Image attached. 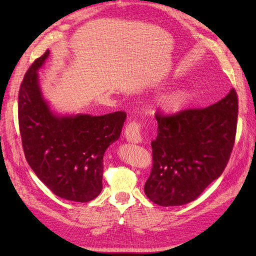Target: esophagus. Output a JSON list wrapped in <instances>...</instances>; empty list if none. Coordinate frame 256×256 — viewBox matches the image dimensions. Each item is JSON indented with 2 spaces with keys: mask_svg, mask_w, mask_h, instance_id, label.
Segmentation results:
<instances>
[{
  "mask_svg": "<svg viewBox=\"0 0 256 256\" xmlns=\"http://www.w3.org/2000/svg\"><path fill=\"white\" fill-rule=\"evenodd\" d=\"M144 126L142 122L138 121H132L130 122L126 128H125V136H126L128 140L132 143H140L142 140V136H140V131Z\"/></svg>",
  "mask_w": 256,
  "mask_h": 256,
  "instance_id": "obj_1",
  "label": "esophagus"
}]
</instances>
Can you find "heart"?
<instances>
[{
    "instance_id": "obj_1",
    "label": "heart",
    "mask_w": 256,
    "mask_h": 256,
    "mask_svg": "<svg viewBox=\"0 0 256 256\" xmlns=\"http://www.w3.org/2000/svg\"><path fill=\"white\" fill-rule=\"evenodd\" d=\"M184 102V96L180 94H175L170 96H167L165 99V104L166 106L170 108H179Z\"/></svg>"
}]
</instances>
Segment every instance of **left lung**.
Returning a JSON list of instances; mask_svg holds the SVG:
<instances>
[{
    "instance_id": "8db88e82",
    "label": "left lung",
    "mask_w": 256,
    "mask_h": 256,
    "mask_svg": "<svg viewBox=\"0 0 256 256\" xmlns=\"http://www.w3.org/2000/svg\"><path fill=\"white\" fill-rule=\"evenodd\" d=\"M238 94L210 106L157 112V138L150 143L153 167L144 192L154 204L182 206L197 199L219 178L236 142Z\"/></svg>"
}]
</instances>
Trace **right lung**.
Instances as JSON below:
<instances>
[{
  "instance_id": "obj_1",
  "label": "right lung",
  "mask_w": 256,
  "mask_h": 256,
  "mask_svg": "<svg viewBox=\"0 0 256 256\" xmlns=\"http://www.w3.org/2000/svg\"><path fill=\"white\" fill-rule=\"evenodd\" d=\"M46 50L27 70L18 91V126L25 158L56 196L88 202L102 190L103 155L120 138L124 111L101 116H57L42 98L37 70Z\"/></svg>"
}]
</instances>
